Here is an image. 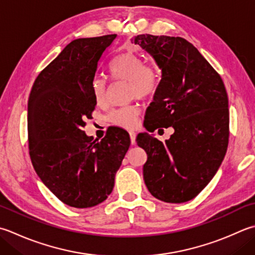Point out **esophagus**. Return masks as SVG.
I'll list each match as a JSON object with an SVG mask.
<instances>
[{"label": "esophagus", "mask_w": 255, "mask_h": 255, "mask_svg": "<svg viewBox=\"0 0 255 255\" xmlns=\"http://www.w3.org/2000/svg\"><path fill=\"white\" fill-rule=\"evenodd\" d=\"M129 136H130V140H131V144L136 143V132L130 130L129 131Z\"/></svg>", "instance_id": "obj_1"}]
</instances>
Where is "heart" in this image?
I'll use <instances>...</instances> for the list:
<instances>
[{
	"mask_svg": "<svg viewBox=\"0 0 255 255\" xmlns=\"http://www.w3.org/2000/svg\"><path fill=\"white\" fill-rule=\"evenodd\" d=\"M112 75L117 79L128 82L129 95L134 98H147L156 92L158 87V74L152 67L144 66L143 62L131 53L123 54L114 59L111 65ZM93 94L98 105L107 103L108 86L104 78L97 77L93 82ZM139 108L137 106H125L115 109L109 119L123 128H132L137 124Z\"/></svg>",
	"mask_w": 255,
	"mask_h": 255,
	"instance_id": "1",
	"label": "heart"
}]
</instances>
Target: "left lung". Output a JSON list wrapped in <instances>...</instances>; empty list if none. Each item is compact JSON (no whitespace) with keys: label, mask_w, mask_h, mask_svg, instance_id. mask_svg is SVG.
<instances>
[{"label":"left lung","mask_w":255,"mask_h":255,"mask_svg":"<svg viewBox=\"0 0 255 255\" xmlns=\"http://www.w3.org/2000/svg\"><path fill=\"white\" fill-rule=\"evenodd\" d=\"M138 44L161 71L144 128L171 126L162 143L148 132L137 144L147 152L143 180L154 198L169 203L191 200L211 181L229 142V102L222 79L200 52L182 37L137 35Z\"/></svg>","instance_id":"obj_1"}]
</instances>
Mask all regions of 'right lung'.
<instances>
[{
	"label": "right lung",
	"mask_w": 255,
	"mask_h": 255,
	"mask_svg": "<svg viewBox=\"0 0 255 255\" xmlns=\"http://www.w3.org/2000/svg\"><path fill=\"white\" fill-rule=\"evenodd\" d=\"M116 34L66 45L35 79L27 104L29 156L42 182L59 200L91 208L112 193L130 138L115 127L101 141L83 128L96 106L93 82Z\"/></svg>",
	"instance_id": "add662e5"
}]
</instances>
